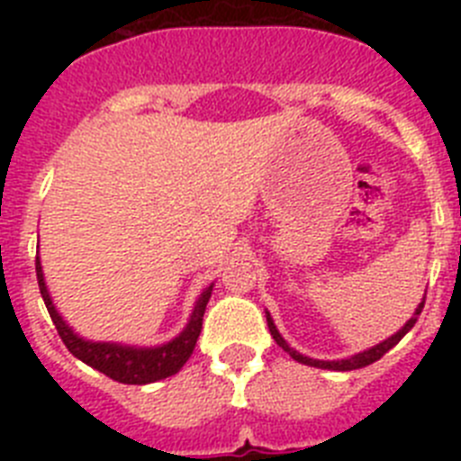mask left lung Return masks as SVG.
<instances>
[{"label": "left lung", "mask_w": 461, "mask_h": 461, "mask_svg": "<svg viewBox=\"0 0 461 461\" xmlns=\"http://www.w3.org/2000/svg\"><path fill=\"white\" fill-rule=\"evenodd\" d=\"M422 307H425V297H422V303L418 304V307H415L413 316H411V319L406 321L404 325H402V330H397V332H394L393 337H388V339H383L381 344L372 346V348H367V351H360V353H356V356H351V357H341V360H316V357L303 356V353L295 351V348H293V346L288 344V341L284 339V337H281V332H279V330H276L275 321H272L270 312H266V319H267V328H270L272 339H275L276 344H279L281 348H284V351H286L288 356L293 357V360L303 362V365H309V367L332 369V372H351V369H362V367H367V365H372V362L381 360V357L385 356V353H388L390 348H393V346H397L399 341H402V337H404L406 332H409V330L415 325V321H418V316H420Z\"/></svg>", "instance_id": "left-lung-1"}]
</instances>
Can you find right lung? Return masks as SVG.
I'll use <instances>...</instances> for the list:
<instances>
[{"label": "right lung", "mask_w": 461, "mask_h": 461, "mask_svg": "<svg viewBox=\"0 0 461 461\" xmlns=\"http://www.w3.org/2000/svg\"><path fill=\"white\" fill-rule=\"evenodd\" d=\"M36 279H39L41 297L46 303L48 313H50L52 323H55L57 332H59L68 351L78 360H83L85 365L96 369V372L105 374L113 381L126 383V385H145V383L161 381V378L173 376V374L185 367V362L191 357L198 335H201L203 313H205V307L212 297V288H214V284H210L198 295L194 309H191L189 321H186L180 335L158 346H131L120 344V341H92L80 337L64 321L62 313L57 312L50 291L46 286V276H43L39 256H36Z\"/></svg>", "instance_id": "obj_1"}]
</instances>
